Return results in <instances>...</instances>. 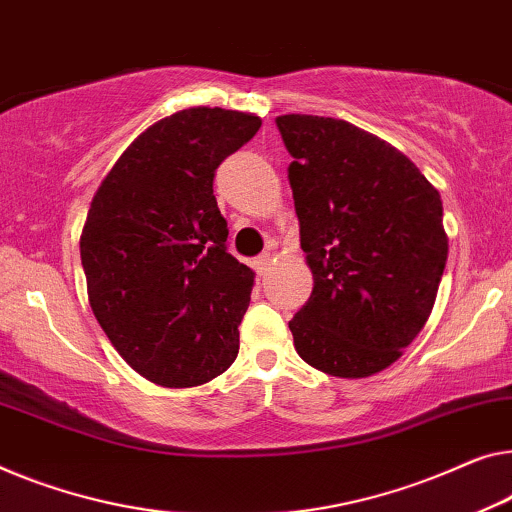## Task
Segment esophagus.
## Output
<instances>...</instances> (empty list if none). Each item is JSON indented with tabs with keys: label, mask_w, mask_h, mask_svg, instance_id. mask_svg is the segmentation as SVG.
Segmentation results:
<instances>
[{
	"label": "esophagus",
	"mask_w": 512,
	"mask_h": 512,
	"mask_svg": "<svg viewBox=\"0 0 512 512\" xmlns=\"http://www.w3.org/2000/svg\"><path fill=\"white\" fill-rule=\"evenodd\" d=\"M269 264H271V253H262V255L253 259V269H255L259 278L266 276V271H269Z\"/></svg>",
	"instance_id": "esophagus-1"
}]
</instances>
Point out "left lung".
<instances>
[{
    "mask_svg": "<svg viewBox=\"0 0 512 512\" xmlns=\"http://www.w3.org/2000/svg\"><path fill=\"white\" fill-rule=\"evenodd\" d=\"M312 294L289 331L305 363L358 379L398 361L430 317L448 257L439 190L391 144L312 114L276 119Z\"/></svg>",
    "mask_w": 512,
    "mask_h": 512,
    "instance_id": "obj_1",
    "label": "left lung"
}]
</instances>
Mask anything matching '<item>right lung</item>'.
<instances>
[{
    "label": "right lung",
    "instance_id": "right-lung-1",
    "mask_svg": "<svg viewBox=\"0 0 512 512\" xmlns=\"http://www.w3.org/2000/svg\"><path fill=\"white\" fill-rule=\"evenodd\" d=\"M259 126V117L223 108L160 119L91 200L80 236L91 310L124 361L154 384H207L239 354L255 273L227 253L213 177Z\"/></svg>",
    "mask_w": 512,
    "mask_h": 512
}]
</instances>
